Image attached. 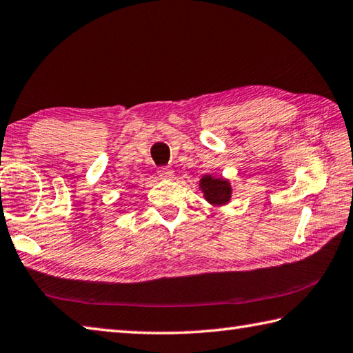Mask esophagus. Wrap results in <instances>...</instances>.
Instances as JSON below:
<instances>
[{
  "label": "esophagus",
  "instance_id": "obj_1",
  "mask_svg": "<svg viewBox=\"0 0 353 353\" xmlns=\"http://www.w3.org/2000/svg\"><path fill=\"white\" fill-rule=\"evenodd\" d=\"M157 174L162 179H171L172 176H174V172H172V170L168 168V166H160V168L157 170Z\"/></svg>",
  "mask_w": 353,
  "mask_h": 353
}]
</instances>
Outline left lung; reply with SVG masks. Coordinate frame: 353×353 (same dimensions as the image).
I'll return each instance as SVG.
<instances>
[{"label": "left lung", "mask_w": 353, "mask_h": 353, "mask_svg": "<svg viewBox=\"0 0 353 353\" xmlns=\"http://www.w3.org/2000/svg\"><path fill=\"white\" fill-rule=\"evenodd\" d=\"M199 190L203 193L205 201L213 205V207L227 205L233 194L232 183H230L228 179H223L221 176L216 177L211 174L202 176L201 181H199Z\"/></svg>", "instance_id": "obj_1"}]
</instances>
